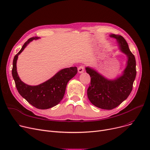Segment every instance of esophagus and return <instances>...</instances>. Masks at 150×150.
I'll use <instances>...</instances> for the list:
<instances>
[{"label": "esophagus", "mask_w": 150, "mask_h": 150, "mask_svg": "<svg viewBox=\"0 0 150 150\" xmlns=\"http://www.w3.org/2000/svg\"><path fill=\"white\" fill-rule=\"evenodd\" d=\"M84 71V67L83 66H80L78 67V72L80 74L83 73Z\"/></svg>", "instance_id": "34e87169"}]
</instances>
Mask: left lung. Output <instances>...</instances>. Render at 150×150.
<instances>
[{
    "label": "left lung",
    "mask_w": 150,
    "mask_h": 150,
    "mask_svg": "<svg viewBox=\"0 0 150 150\" xmlns=\"http://www.w3.org/2000/svg\"><path fill=\"white\" fill-rule=\"evenodd\" d=\"M110 37L117 39L120 50L128 57L127 66L122 75L114 80H109L95 70L86 67V72L91 76V83L87 91L89 101L96 107L108 110L116 108L128 98L136 76V59L127 41L120 35L112 34Z\"/></svg>",
    "instance_id": "8db88e82"
}]
</instances>
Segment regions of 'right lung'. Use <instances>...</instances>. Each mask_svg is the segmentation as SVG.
Returning <instances> with one entry per match:
<instances>
[{"mask_svg": "<svg viewBox=\"0 0 150 150\" xmlns=\"http://www.w3.org/2000/svg\"><path fill=\"white\" fill-rule=\"evenodd\" d=\"M38 37L28 39L23 45L21 50L15 55L13 62L12 75L16 87L20 95L30 104L40 109H47L57 105L64 96L66 86L69 81L76 74V67H70L62 69L47 81L38 85L29 86L22 82L16 70V62L18 55L26 46Z\"/></svg>", "mask_w": 150, "mask_h": 150, "instance_id": "right-lung-1", "label": "right lung"}]
</instances>
